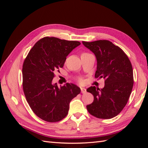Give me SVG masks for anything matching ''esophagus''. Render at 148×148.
<instances>
[{
  "mask_svg": "<svg viewBox=\"0 0 148 148\" xmlns=\"http://www.w3.org/2000/svg\"><path fill=\"white\" fill-rule=\"evenodd\" d=\"M81 91H82V93H85L86 92V89H85L84 88H83V87H82L81 88Z\"/></svg>",
  "mask_w": 148,
  "mask_h": 148,
  "instance_id": "esophagus-1",
  "label": "esophagus"
}]
</instances>
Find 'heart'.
<instances>
[{
  "label": "heart",
  "mask_w": 148,
  "mask_h": 148,
  "mask_svg": "<svg viewBox=\"0 0 148 148\" xmlns=\"http://www.w3.org/2000/svg\"><path fill=\"white\" fill-rule=\"evenodd\" d=\"M79 82H82V79H79Z\"/></svg>",
  "instance_id": "obj_1"
}]
</instances>
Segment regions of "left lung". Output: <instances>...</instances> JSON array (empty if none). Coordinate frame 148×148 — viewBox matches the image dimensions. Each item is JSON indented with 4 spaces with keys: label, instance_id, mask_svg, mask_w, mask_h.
<instances>
[{
    "label": "left lung",
    "instance_id": "obj_1",
    "mask_svg": "<svg viewBox=\"0 0 148 148\" xmlns=\"http://www.w3.org/2000/svg\"><path fill=\"white\" fill-rule=\"evenodd\" d=\"M82 43L96 56L95 78L105 79L102 89L91 86L86 89L94 96L92 103L86 106L88 111L99 119L113 118L123 110L131 95L133 86L131 62L122 49L107 40Z\"/></svg>",
    "mask_w": 148,
    "mask_h": 148
}]
</instances>
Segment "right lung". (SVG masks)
I'll use <instances>...</instances> for the list:
<instances>
[{"mask_svg":"<svg viewBox=\"0 0 148 148\" xmlns=\"http://www.w3.org/2000/svg\"><path fill=\"white\" fill-rule=\"evenodd\" d=\"M80 44L54 37L43 38L34 44L24 61L22 73L26 99L33 112L43 120L56 122L65 118L70 101L81 91L72 83L59 88L52 83L54 73Z\"/></svg>","mask_w":148,"mask_h":148,"instance_id":"right-lung-1","label":"right lung"}]
</instances>
